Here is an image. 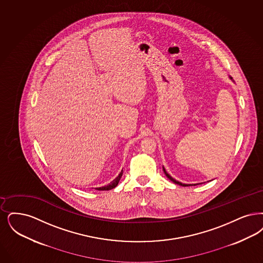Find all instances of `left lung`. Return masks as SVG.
<instances>
[{
    "mask_svg": "<svg viewBox=\"0 0 263 263\" xmlns=\"http://www.w3.org/2000/svg\"><path fill=\"white\" fill-rule=\"evenodd\" d=\"M230 79H231L232 81L234 82V80L232 79V77H230ZM162 169H163V172H164V174L166 175V177H167L170 181H172L174 184H177V185H180V186H182V187H187V186H196V185H199V184H183V183L179 182L177 180H175L173 177H171V176L169 175L168 173H167V171L165 170V168H164L163 166H162ZM200 184H202V183H200Z\"/></svg>",
    "mask_w": 263,
    "mask_h": 263,
    "instance_id": "obj_1",
    "label": "left lung"
}]
</instances>
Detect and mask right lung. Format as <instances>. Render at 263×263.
<instances>
[{"label": "right lung", "mask_w": 263, "mask_h": 263, "mask_svg": "<svg viewBox=\"0 0 263 263\" xmlns=\"http://www.w3.org/2000/svg\"><path fill=\"white\" fill-rule=\"evenodd\" d=\"M122 174H123V169L121 170V172L118 174V176L116 177L114 181H111L109 184H107V185H105L104 187H100V188H96V190H98V191H108V190L114 189V188H116V186L118 185V182H119V180L121 178V176H122Z\"/></svg>", "instance_id": "obj_1"}]
</instances>
